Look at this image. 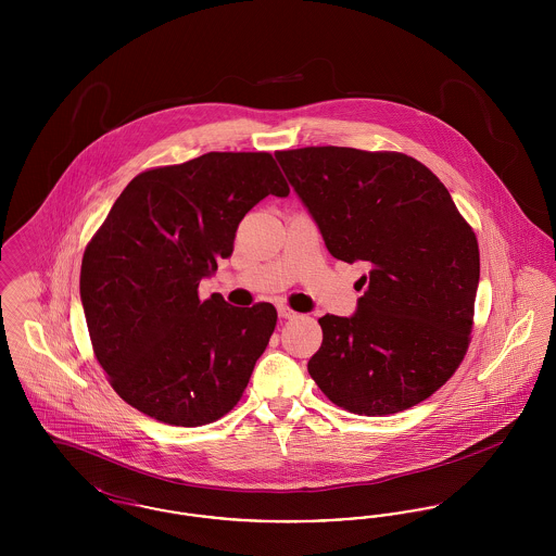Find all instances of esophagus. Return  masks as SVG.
<instances>
[{
	"label": "esophagus",
	"instance_id": "obj_1",
	"mask_svg": "<svg viewBox=\"0 0 556 556\" xmlns=\"http://www.w3.org/2000/svg\"><path fill=\"white\" fill-rule=\"evenodd\" d=\"M277 311H279V317H281V318L298 317V315H295V313H293V311H291L290 306H283V304H281V306H279V308H277Z\"/></svg>",
	"mask_w": 556,
	"mask_h": 556
}]
</instances>
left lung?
I'll use <instances>...</instances> for the list:
<instances>
[{
    "label": "left lung",
    "instance_id": "1",
    "mask_svg": "<svg viewBox=\"0 0 556 556\" xmlns=\"http://www.w3.org/2000/svg\"><path fill=\"white\" fill-rule=\"evenodd\" d=\"M333 258L369 268L352 317L318 318L308 361L320 392L354 415L386 417L438 392L471 342L479 248L448 189L400 152H277Z\"/></svg>",
    "mask_w": 556,
    "mask_h": 556
}]
</instances>
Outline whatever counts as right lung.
Wrapping results in <instances>:
<instances>
[{
	"instance_id": "add662e5",
	"label": "right lung",
	"mask_w": 556,
	"mask_h": 556,
	"mask_svg": "<svg viewBox=\"0 0 556 556\" xmlns=\"http://www.w3.org/2000/svg\"><path fill=\"white\" fill-rule=\"evenodd\" d=\"M268 193H290L270 154L208 152L139 173L87 243L80 302L91 345L139 413L200 427L238 404L277 311L200 300L198 286L233 254L241 218Z\"/></svg>"
}]
</instances>
